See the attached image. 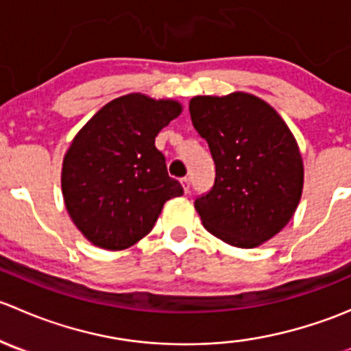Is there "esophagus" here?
Instances as JSON below:
<instances>
[{"mask_svg":"<svg viewBox=\"0 0 351 351\" xmlns=\"http://www.w3.org/2000/svg\"><path fill=\"white\" fill-rule=\"evenodd\" d=\"M182 185H183V190H185V193L190 192V178H182Z\"/></svg>","mask_w":351,"mask_h":351,"instance_id":"34e87169","label":"esophagus"}]
</instances>
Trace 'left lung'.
Here are the masks:
<instances>
[{
  "instance_id": "left-lung-1",
  "label": "left lung",
  "mask_w": 351,
  "mask_h": 351,
  "mask_svg": "<svg viewBox=\"0 0 351 351\" xmlns=\"http://www.w3.org/2000/svg\"><path fill=\"white\" fill-rule=\"evenodd\" d=\"M190 115L215 162V183L195 208L210 234L256 247L282 231L302 197L304 162L278 112L244 91L193 97Z\"/></svg>"
}]
</instances>
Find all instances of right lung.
Instances as JSON below:
<instances>
[{
  "label": "right lung",
  "mask_w": 351,
  "mask_h": 351,
  "mask_svg": "<svg viewBox=\"0 0 351 351\" xmlns=\"http://www.w3.org/2000/svg\"><path fill=\"white\" fill-rule=\"evenodd\" d=\"M182 110L178 100L129 93L101 107L74 136L62 159V197L91 244L130 247L153 229L166 200L183 195L154 146Z\"/></svg>",
  "instance_id": "obj_1"
}]
</instances>
